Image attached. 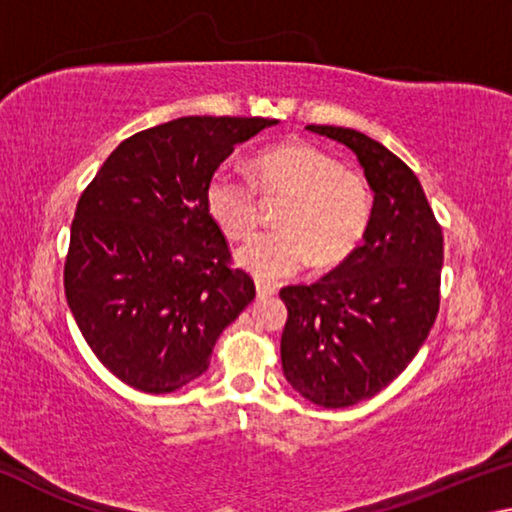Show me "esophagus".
<instances>
[{
  "mask_svg": "<svg viewBox=\"0 0 512 512\" xmlns=\"http://www.w3.org/2000/svg\"><path fill=\"white\" fill-rule=\"evenodd\" d=\"M255 289H257V298H259V300H264V298H271V296H275V287H271V284L257 282V284H255Z\"/></svg>",
  "mask_w": 512,
  "mask_h": 512,
  "instance_id": "34e87169",
  "label": "esophagus"
}]
</instances>
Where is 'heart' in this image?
Segmentation results:
<instances>
[{"mask_svg":"<svg viewBox=\"0 0 512 512\" xmlns=\"http://www.w3.org/2000/svg\"><path fill=\"white\" fill-rule=\"evenodd\" d=\"M264 194H287L277 223L237 250V264L259 280L298 273L311 259L336 264L348 257L370 221V194L357 173L309 142H287L262 151L253 162ZM257 187L237 171L221 167L207 185V210L230 239L257 228Z\"/></svg>","mask_w":512,"mask_h":512,"instance_id":"heart-1","label":"heart"}]
</instances>
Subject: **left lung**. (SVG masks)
Masks as SVG:
<instances>
[{
    "mask_svg": "<svg viewBox=\"0 0 512 512\" xmlns=\"http://www.w3.org/2000/svg\"><path fill=\"white\" fill-rule=\"evenodd\" d=\"M348 146L372 189L363 244L316 284L284 287L282 370L309 402L343 409L377 395L427 341L440 305L443 230L406 164L341 126H307Z\"/></svg>",
    "mask_w": 512,
    "mask_h": 512,
    "instance_id": "1",
    "label": "left lung"
}]
</instances>
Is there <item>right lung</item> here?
<instances>
[{"label": "right lung", "instance_id": "add662e5", "mask_svg": "<svg viewBox=\"0 0 512 512\" xmlns=\"http://www.w3.org/2000/svg\"><path fill=\"white\" fill-rule=\"evenodd\" d=\"M264 117H180L121 142L81 194L65 259V296L83 339L142 393L201 377L221 332L255 298L230 268L207 210L219 164Z\"/></svg>", "mask_w": 512, "mask_h": 512}]
</instances>
